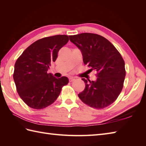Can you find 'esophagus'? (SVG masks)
Returning <instances> with one entry per match:
<instances>
[{"mask_svg":"<svg viewBox=\"0 0 146 146\" xmlns=\"http://www.w3.org/2000/svg\"><path fill=\"white\" fill-rule=\"evenodd\" d=\"M74 80H75V78H74L73 77H72V76H71V77H70V78H69V81H70V82H73Z\"/></svg>","mask_w":146,"mask_h":146,"instance_id":"1","label":"esophagus"}]
</instances>
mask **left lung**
<instances>
[{"label":"left lung","instance_id":"left-lung-1","mask_svg":"<svg viewBox=\"0 0 146 146\" xmlns=\"http://www.w3.org/2000/svg\"><path fill=\"white\" fill-rule=\"evenodd\" d=\"M82 51L83 63L97 71L96 81L82 78L85 90L78 95L90 107L102 109L113 104L123 88L125 62L115 47L104 37L94 33L69 36Z\"/></svg>","mask_w":146,"mask_h":146}]
</instances>
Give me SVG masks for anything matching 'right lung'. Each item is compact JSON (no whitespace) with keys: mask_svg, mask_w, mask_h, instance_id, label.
Wrapping results in <instances>:
<instances>
[{"mask_svg":"<svg viewBox=\"0 0 146 146\" xmlns=\"http://www.w3.org/2000/svg\"><path fill=\"white\" fill-rule=\"evenodd\" d=\"M68 41L67 35L40 39L27 47L15 62L13 78L17 92L29 107L42 109L51 105L68 83L67 77L56 78L47 73L60 49Z\"/></svg>","mask_w":146,"mask_h":146,"instance_id":"obj_1","label":"right lung"}]
</instances>
